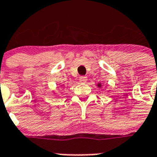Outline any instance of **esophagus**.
Segmentation results:
<instances>
[{"label":"esophagus","mask_w":157,"mask_h":157,"mask_svg":"<svg viewBox=\"0 0 157 157\" xmlns=\"http://www.w3.org/2000/svg\"><path fill=\"white\" fill-rule=\"evenodd\" d=\"M87 77H84V76H82V77H80V83L85 84L86 82H87Z\"/></svg>","instance_id":"obj_1"}]
</instances>
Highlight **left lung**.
Listing matches in <instances>:
<instances>
[{"label": "left lung", "mask_w": 157, "mask_h": 157, "mask_svg": "<svg viewBox=\"0 0 157 157\" xmlns=\"http://www.w3.org/2000/svg\"><path fill=\"white\" fill-rule=\"evenodd\" d=\"M97 87H98V88H101V83H98V84H97Z\"/></svg>", "instance_id": "left-lung-1"}]
</instances>
